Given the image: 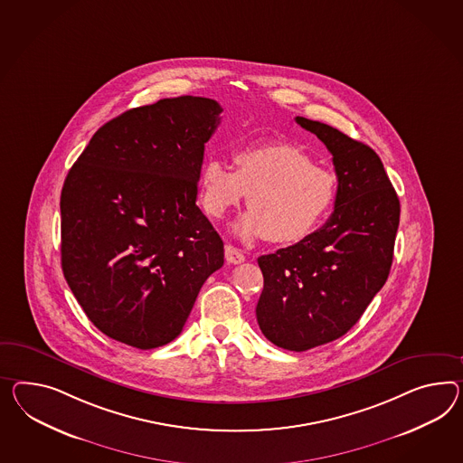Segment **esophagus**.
Here are the masks:
<instances>
[{
  "mask_svg": "<svg viewBox=\"0 0 463 463\" xmlns=\"http://www.w3.org/2000/svg\"><path fill=\"white\" fill-rule=\"evenodd\" d=\"M225 259L228 263H233V265H238V263H241V261H245V255L240 251V250L235 249L233 245H226L225 247Z\"/></svg>",
  "mask_w": 463,
  "mask_h": 463,
  "instance_id": "1",
  "label": "esophagus"
}]
</instances>
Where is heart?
<instances>
[{
    "label": "heart",
    "mask_w": 463,
    "mask_h": 463,
    "mask_svg": "<svg viewBox=\"0 0 463 463\" xmlns=\"http://www.w3.org/2000/svg\"><path fill=\"white\" fill-rule=\"evenodd\" d=\"M235 171L212 159L200 175L203 210L223 218L249 194L250 212L237 225L238 237H267L290 245L310 237L331 212L337 178L296 144L265 143L233 155Z\"/></svg>",
    "instance_id": "1"
}]
</instances>
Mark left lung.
Here are the masks:
<instances>
[{
  "instance_id": "obj_1",
  "label": "left lung",
  "mask_w": 463,
  "mask_h": 463,
  "mask_svg": "<svg viewBox=\"0 0 463 463\" xmlns=\"http://www.w3.org/2000/svg\"><path fill=\"white\" fill-rule=\"evenodd\" d=\"M296 122L329 149L337 196L326 225L259 259L257 320L270 343L300 353L339 339L380 292L392 270L400 200L369 146L317 120Z\"/></svg>"
}]
</instances>
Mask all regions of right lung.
Returning <instances> with one entry per match:
<instances>
[{
	"instance_id": "add662e5",
	"label": "right lung",
	"mask_w": 463,
	"mask_h": 463,
	"mask_svg": "<svg viewBox=\"0 0 463 463\" xmlns=\"http://www.w3.org/2000/svg\"><path fill=\"white\" fill-rule=\"evenodd\" d=\"M222 110L193 95L131 109L95 132L65 178L61 270L110 339L137 349L171 343L223 265V240L196 206Z\"/></svg>"
}]
</instances>
